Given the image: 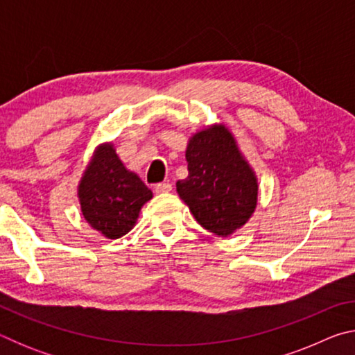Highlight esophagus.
<instances>
[{"mask_svg":"<svg viewBox=\"0 0 355 355\" xmlns=\"http://www.w3.org/2000/svg\"><path fill=\"white\" fill-rule=\"evenodd\" d=\"M172 191V184L171 183H158L155 186V192L156 194H164V192Z\"/></svg>","mask_w":355,"mask_h":355,"instance_id":"34e87169","label":"esophagus"}]
</instances>
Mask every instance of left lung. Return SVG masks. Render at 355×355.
Wrapping results in <instances>:
<instances>
[{
  "label": "left lung",
  "mask_w": 355,
  "mask_h": 355,
  "mask_svg": "<svg viewBox=\"0 0 355 355\" xmlns=\"http://www.w3.org/2000/svg\"><path fill=\"white\" fill-rule=\"evenodd\" d=\"M188 177L177 182V192L199 224L227 238L254 214L258 178L224 123L192 135L186 147Z\"/></svg>",
  "instance_id": "left-lung-1"
}]
</instances>
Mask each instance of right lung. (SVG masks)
<instances>
[{"instance_id": "obj_1", "label": "right lung", "mask_w": 355, "mask_h": 355, "mask_svg": "<svg viewBox=\"0 0 355 355\" xmlns=\"http://www.w3.org/2000/svg\"><path fill=\"white\" fill-rule=\"evenodd\" d=\"M152 197L139 175L120 161L112 142L95 148L78 184L84 219L107 239L127 235L136 225L144 203Z\"/></svg>"}]
</instances>
